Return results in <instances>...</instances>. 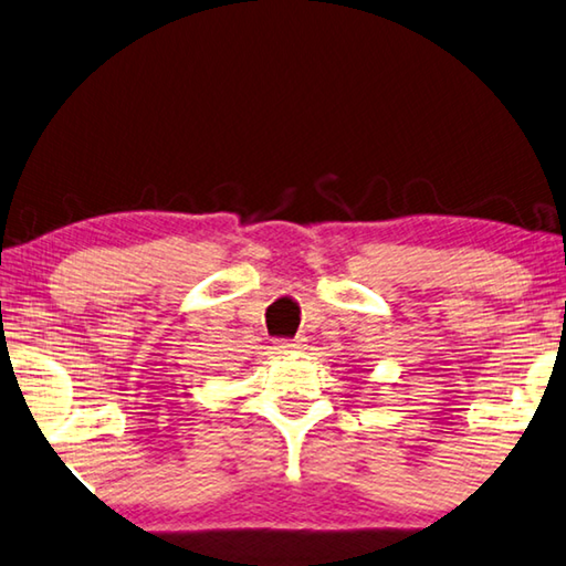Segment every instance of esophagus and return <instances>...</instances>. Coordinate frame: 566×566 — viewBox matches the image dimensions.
I'll list each match as a JSON object with an SVG mask.
<instances>
[{"label": "esophagus", "mask_w": 566, "mask_h": 566, "mask_svg": "<svg viewBox=\"0 0 566 566\" xmlns=\"http://www.w3.org/2000/svg\"><path fill=\"white\" fill-rule=\"evenodd\" d=\"M300 349H302V344L300 342H292V339H280V342L274 344V352L276 354H284V357H286V354H296Z\"/></svg>", "instance_id": "obj_1"}]
</instances>
